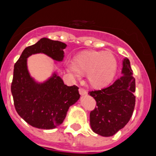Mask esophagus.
Instances as JSON below:
<instances>
[{"mask_svg":"<svg viewBox=\"0 0 156 156\" xmlns=\"http://www.w3.org/2000/svg\"><path fill=\"white\" fill-rule=\"evenodd\" d=\"M79 94H81V95H87V90H86L85 89H84V88L82 87H79Z\"/></svg>","mask_w":156,"mask_h":156,"instance_id":"34e87169","label":"esophagus"}]
</instances>
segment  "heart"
I'll use <instances>...</instances> for the list:
<instances>
[{"label": "heart", "mask_w": 156, "mask_h": 156, "mask_svg": "<svg viewBox=\"0 0 156 156\" xmlns=\"http://www.w3.org/2000/svg\"><path fill=\"white\" fill-rule=\"evenodd\" d=\"M71 75L80 78L86 74L87 80L94 87H103L113 80L118 68L115 56L110 52L87 51L81 53L73 62L66 64Z\"/></svg>", "instance_id": "heart-1"}]
</instances>
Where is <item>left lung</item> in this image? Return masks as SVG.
<instances>
[{"label":"left lung","mask_w":156,"mask_h":156,"mask_svg":"<svg viewBox=\"0 0 156 156\" xmlns=\"http://www.w3.org/2000/svg\"><path fill=\"white\" fill-rule=\"evenodd\" d=\"M130 61L125 58L122 75L112 85L88 94L97 102L90 113L93 131L103 136H113L128 123L135 106V79Z\"/></svg>","instance_id":"left-lung-1"}]
</instances>
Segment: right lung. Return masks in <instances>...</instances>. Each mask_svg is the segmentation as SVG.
Masks as SVG:
<instances>
[{
	"instance_id": "right-lung-1",
	"label": "right lung",
	"mask_w": 156,
	"mask_h": 156,
	"mask_svg": "<svg viewBox=\"0 0 156 156\" xmlns=\"http://www.w3.org/2000/svg\"><path fill=\"white\" fill-rule=\"evenodd\" d=\"M66 44L43 37L27 47L14 65L11 92L19 115L32 127L53 129L62 123L70 106L79 99L78 87H69L56 74L48 81L37 84L30 77L27 58L43 53L56 61H62Z\"/></svg>"
}]
</instances>
